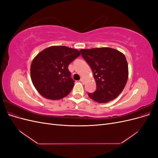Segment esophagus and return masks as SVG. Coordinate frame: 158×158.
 <instances>
[{
	"label": "esophagus",
	"mask_w": 158,
	"mask_h": 158,
	"mask_svg": "<svg viewBox=\"0 0 158 158\" xmlns=\"http://www.w3.org/2000/svg\"><path fill=\"white\" fill-rule=\"evenodd\" d=\"M80 82H82V83H84V78H80Z\"/></svg>",
	"instance_id": "obj_1"
}]
</instances>
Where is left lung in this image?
I'll return each mask as SVG.
<instances>
[{
    "instance_id": "left-lung-1",
    "label": "left lung",
    "mask_w": 158,
    "mask_h": 158,
    "mask_svg": "<svg viewBox=\"0 0 158 158\" xmlns=\"http://www.w3.org/2000/svg\"><path fill=\"white\" fill-rule=\"evenodd\" d=\"M94 73L97 89L88 96L98 103H107L117 98L125 88L128 67L123 52L109 47L80 50Z\"/></svg>"
}]
</instances>
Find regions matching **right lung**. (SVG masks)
<instances>
[{
  "label": "right lung",
  "mask_w": 158,
  "mask_h": 158,
  "mask_svg": "<svg viewBox=\"0 0 158 158\" xmlns=\"http://www.w3.org/2000/svg\"><path fill=\"white\" fill-rule=\"evenodd\" d=\"M80 55L77 49L66 46H51L38 53L31 64L32 83L43 97L60 99L69 95L75 81L68 66Z\"/></svg>",
  "instance_id": "right-lung-1"
}]
</instances>
